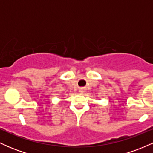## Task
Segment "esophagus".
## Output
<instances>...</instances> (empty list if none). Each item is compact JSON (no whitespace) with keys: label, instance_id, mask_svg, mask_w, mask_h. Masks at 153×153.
I'll list each match as a JSON object with an SVG mask.
<instances>
[{"label":"esophagus","instance_id":"esophagus-1","mask_svg":"<svg viewBox=\"0 0 153 153\" xmlns=\"http://www.w3.org/2000/svg\"><path fill=\"white\" fill-rule=\"evenodd\" d=\"M80 91H81V90H80ZM80 92H81V91H80Z\"/></svg>","mask_w":153,"mask_h":153}]
</instances>
